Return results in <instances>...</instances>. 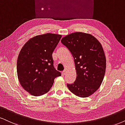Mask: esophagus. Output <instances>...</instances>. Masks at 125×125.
I'll use <instances>...</instances> for the list:
<instances>
[{"label":"esophagus","instance_id":"esophagus-1","mask_svg":"<svg viewBox=\"0 0 125 125\" xmlns=\"http://www.w3.org/2000/svg\"><path fill=\"white\" fill-rule=\"evenodd\" d=\"M66 70H64L62 72V75H64L66 74Z\"/></svg>","mask_w":125,"mask_h":125}]
</instances>
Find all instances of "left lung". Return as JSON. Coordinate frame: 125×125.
I'll list each match as a JSON object with an SVG mask.
<instances>
[{
  "mask_svg": "<svg viewBox=\"0 0 125 125\" xmlns=\"http://www.w3.org/2000/svg\"><path fill=\"white\" fill-rule=\"evenodd\" d=\"M61 42L69 49L74 59L77 78L67 86L73 94L86 97L97 91L105 72L106 59L100 42L94 36L83 32L66 36Z\"/></svg>",
  "mask_w": 125,
  "mask_h": 125,
  "instance_id": "8db88e82",
  "label": "left lung"
}]
</instances>
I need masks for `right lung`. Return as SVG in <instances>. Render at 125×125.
Listing matches in <instances>:
<instances>
[{
  "label": "right lung",
  "instance_id": "add662e5",
  "mask_svg": "<svg viewBox=\"0 0 125 125\" xmlns=\"http://www.w3.org/2000/svg\"><path fill=\"white\" fill-rule=\"evenodd\" d=\"M62 37L46 33L36 36L23 45L17 60V75L25 91L34 96L50 91L54 79L61 76L53 66L52 53Z\"/></svg>",
  "mask_w": 125,
  "mask_h": 125
}]
</instances>
